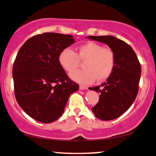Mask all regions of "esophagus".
<instances>
[{
	"mask_svg": "<svg viewBox=\"0 0 156 156\" xmlns=\"http://www.w3.org/2000/svg\"><path fill=\"white\" fill-rule=\"evenodd\" d=\"M79 88L81 90H85V89H88V88L87 86H85V85H80Z\"/></svg>",
	"mask_w": 156,
	"mask_h": 156,
	"instance_id": "esophagus-1",
	"label": "esophagus"
}]
</instances>
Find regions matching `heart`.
<instances>
[{"label":"heart","mask_w":156,"mask_h":156,"mask_svg":"<svg viewBox=\"0 0 156 156\" xmlns=\"http://www.w3.org/2000/svg\"><path fill=\"white\" fill-rule=\"evenodd\" d=\"M59 63L65 71L71 73L83 62V69L71 75L72 79L82 84H90L107 80L115 68L116 58L114 51L96 42L89 41L81 45L73 51L65 48L59 55Z\"/></svg>","instance_id":"1"}]
</instances>
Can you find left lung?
Here are the masks:
<instances>
[{"label": "left lung", "instance_id": "1", "mask_svg": "<svg viewBox=\"0 0 156 156\" xmlns=\"http://www.w3.org/2000/svg\"><path fill=\"white\" fill-rule=\"evenodd\" d=\"M88 38L105 43L114 51L116 64L112 75L98 86L89 88L100 93L99 101L91 108L98 119H117L135 101L141 77V65L132 48L113 36H89Z\"/></svg>", "mask_w": 156, "mask_h": 156}]
</instances>
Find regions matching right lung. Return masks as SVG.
Returning a JSON list of instances; mask_svg holds the SVG:
<instances>
[{"instance_id": "right-lung-1", "label": "right lung", "mask_w": 156, "mask_h": 156, "mask_svg": "<svg viewBox=\"0 0 156 156\" xmlns=\"http://www.w3.org/2000/svg\"><path fill=\"white\" fill-rule=\"evenodd\" d=\"M74 41L71 34H37L26 41L14 60L16 100L28 115L42 123L61 117L70 94L79 88L58 60L61 52Z\"/></svg>"}]
</instances>
